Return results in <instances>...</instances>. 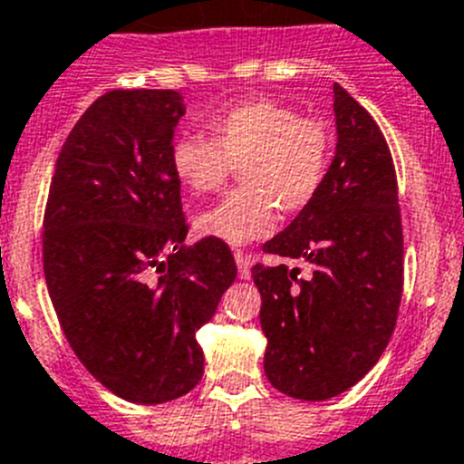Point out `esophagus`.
I'll return each mask as SVG.
<instances>
[{
  "label": "esophagus",
  "mask_w": 464,
  "mask_h": 464,
  "mask_svg": "<svg viewBox=\"0 0 464 464\" xmlns=\"http://www.w3.org/2000/svg\"><path fill=\"white\" fill-rule=\"evenodd\" d=\"M236 266H237V275H240V279L252 277V254L236 252Z\"/></svg>",
  "instance_id": "esophagus-1"
}]
</instances>
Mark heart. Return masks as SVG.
<instances>
[{
	"label": "heart",
	"instance_id": "heart-1",
	"mask_svg": "<svg viewBox=\"0 0 464 464\" xmlns=\"http://www.w3.org/2000/svg\"><path fill=\"white\" fill-rule=\"evenodd\" d=\"M210 139L180 136L170 169L191 194L222 189L240 169L242 189L198 212L196 231L227 245H247L273 233L277 208L295 215L314 201L333 157L325 122L298 115L273 99H245L206 120Z\"/></svg>",
	"mask_w": 464,
	"mask_h": 464
}]
</instances>
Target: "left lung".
Instances as JSON below:
<instances>
[{
  "mask_svg": "<svg viewBox=\"0 0 464 464\" xmlns=\"http://www.w3.org/2000/svg\"><path fill=\"white\" fill-rule=\"evenodd\" d=\"M337 145L319 194L263 252L298 258L252 268L261 294L263 370L295 400L335 398L361 382L393 335L402 298L398 180L382 129L333 85Z\"/></svg>",
  "mask_w": 464,
  "mask_h": 464,
  "instance_id": "obj_1",
  "label": "left lung"
}]
</instances>
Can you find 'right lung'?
I'll list each match as a JSON object with an SVG mask.
<instances>
[{
  "label": "right lung",
  "instance_id": "1",
  "mask_svg": "<svg viewBox=\"0 0 464 464\" xmlns=\"http://www.w3.org/2000/svg\"><path fill=\"white\" fill-rule=\"evenodd\" d=\"M180 92L112 90L57 157L44 217V273L71 349L122 400L161 404L203 377L196 331L236 279L215 237L187 245L170 145Z\"/></svg>",
  "mask_w": 464,
  "mask_h": 464
}]
</instances>
